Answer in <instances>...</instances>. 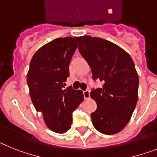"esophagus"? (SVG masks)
Returning <instances> with one entry per match:
<instances>
[{
	"mask_svg": "<svg viewBox=\"0 0 157 157\" xmlns=\"http://www.w3.org/2000/svg\"><path fill=\"white\" fill-rule=\"evenodd\" d=\"M83 96L85 99H88L90 98V90H86L83 91Z\"/></svg>",
	"mask_w": 157,
	"mask_h": 157,
	"instance_id": "1",
	"label": "esophagus"
}]
</instances>
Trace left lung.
<instances>
[{
  "mask_svg": "<svg viewBox=\"0 0 157 157\" xmlns=\"http://www.w3.org/2000/svg\"><path fill=\"white\" fill-rule=\"evenodd\" d=\"M78 50L91 68L93 79L103 82L93 89L97 103L90 114L96 130L106 135L122 131L129 122L138 99L139 77L132 58L122 48L100 37H75Z\"/></svg>",
  "mask_w": 157,
  "mask_h": 157,
  "instance_id": "8db88e82",
  "label": "left lung"
}]
</instances>
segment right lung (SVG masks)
Listing matches in <instances>:
<instances>
[{
	"mask_svg": "<svg viewBox=\"0 0 157 157\" xmlns=\"http://www.w3.org/2000/svg\"><path fill=\"white\" fill-rule=\"evenodd\" d=\"M78 43L71 37H59L33 54L27 83L35 109L41 111L50 130L67 132L72 124V112L83 101V94L72 86L64 89L69 65Z\"/></svg>",
	"mask_w": 157,
	"mask_h": 157,
	"instance_id": "add662e5",
	"label": "right lung"
}]
</instances>
